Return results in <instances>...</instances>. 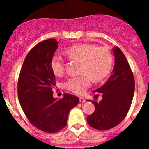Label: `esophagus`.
Instances as JSON below:
<instances>
[{
	"mask_svg": "<svg viewBox=\"0 0 149 149\" xmlns=\"http://www.w3.org/2000/svg\"><path fill=\"white\" fill-rule=\"evenodd\" d=\"M79 101L80 102L83 103V102H85V99L83 98V97H79Z\"/></svg>",
	"mask_w": 149,
	"mask_h": 149,
	"instance_id": "34e87169",
	"label": "esophagus"
}]
</instances>
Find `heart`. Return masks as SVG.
<instances>
[{"mask_svg": "<svg viewBox=\"0 0 149 149\" xmlns=\"http://www.w3.org/2000/svg\"><path fill=\"white\" fill-rule=\"evenodd\" d=\"M73 59L82 61L78 76L69 78L64 83L65 88L77 95H82L90 85L91 79L100 81L108 76L112 66L111 53L105 47H97L92 44L81 43L73 45L66 50ZM54 75L60 76L64 73V60L59 55H54L50 63Z\"/></svg>", "mask_w": 149, "mask_h": 149, "instance_id": "heart-1", "label": "heart"}]
</instances>
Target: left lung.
I'll return each mask as SVG.
<instances>
[{
	"instance_id": "obj_1",
	"label": "left lung",
	"mask_w": 149,
	"mask_h": 149,
	"mask_svg": "<svg viewBox=\"0 0 149 149\" xmlns=\"http://www.w3.org/2000/svg\"><path fill=\"white\" fill-rule=\"evenodd\" d=\"M112 50L115 64L111 76L104 85L93 91L102 94V100L92 102L95 112L87 118L88 124L98 130H107L122 122L134 96V79L127 59L118 47Z\"/></svg>"
}]
</instances>
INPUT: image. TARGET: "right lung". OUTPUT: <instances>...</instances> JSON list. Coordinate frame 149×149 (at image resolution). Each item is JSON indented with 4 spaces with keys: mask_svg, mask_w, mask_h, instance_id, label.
<instances>
[{
    "mask_svg": "<svg viewBox=\"0 0 149 149\" xmlns=\"http://www.w3.org/2000/svg\"><path fill=\"white\" fill-rule=\"evenodd\" d=\"M57 45L54 38L38 43L26 57L18 79V98L24 113L33 126L48 133L63 129L69 111L79 102L78 97L70 94L59 100L53 97L56 83L50 63Z\"/></svg>",
    "mask_w": 149,
    "mask_h": 149,
    "instance_id": "obj_1",
    "label": "right lung"
}]
</instances>
